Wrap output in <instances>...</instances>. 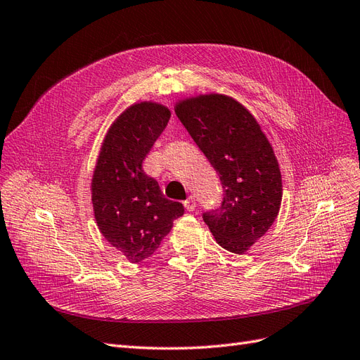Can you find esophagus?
Instances as JSON below:
<instances>
[{"label": "esophagus", "mask_w": 360, "mask_h": 360, "mask_svg": "<svg viewBox=\"0 0 360 360\" xmlns=\"http://www.w3.org/2000/svg\"><path fill=\"white\" fill-rule=\"evenodd\" d=\"M195 206H197L195 198H193L192 195L186 201H184V207H186V210H189V212H192L193 209H195Z\"/></svg>", "instance_id": "34e87169"}]
</instances>
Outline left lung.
<instances>
[{
  "label": "left lung",
  "instance_id": "left-lung-1",
  "mask_svg": "<svg viewBox=\"0 0 360 360\" xmlns=\"http://www.w3.org/2000/svg\"><path fill=\"white\" fill-rule=\"evenodd\" d=\"M179 120L218 172L222 201L202 213L218 244L247 251L273 226L281 202L274 151L244 105L226 95H201L177 104Z\"/></svg>",
  "mask_w": 360,
  "mask_h": 360
}]
</instances>
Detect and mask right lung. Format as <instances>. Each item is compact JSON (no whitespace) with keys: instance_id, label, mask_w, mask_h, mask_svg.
Masks as SVG:
<instances>
[{"instance_id":"add662e5","label":"right lung","mask_w":360,"mask_h":360,"mask_svg":"<svg viewBox=\"0 0 360 360\" xmlns=\"http://www.w3.org/2000/svg\"><path fill=\"white\" fill-rule=\"evenodd\" d=\"M169 110L156 103L133 104L105 134L92 179L95 219L105 240L130 262L154 255L183 204L165 198L142 163L167 129Z\"/></svg>"}]
</instances>
